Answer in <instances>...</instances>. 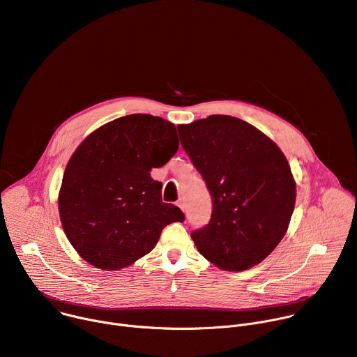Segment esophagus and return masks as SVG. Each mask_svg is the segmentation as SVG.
I'll return each instance as SVG.
<instances>
[{"instance_id":"esophagus-1","label":"esophagus","mask_w":357,"mask_h":357,"mask_svg":"<svg viewBox=\"0 0 357 357\" xmlns=\"http://www.w3.org/2000/svg\"><path fill=\"white\" fill-rule=\"evenodd\" d=\"M178 206L185 212V202H183L182 199H179V200H178Z\"/></svg>"}]
</instances>
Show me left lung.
<instances>
[{
	"instance_id": "left-lung-1",
	"label": "left lung",
	"mask_w": 357,
	"mask_h": 357,
	"mask_svg": "<svg viewBox=\"0 0 357 357\" xmlns=\"http://www.w3.org/2000/svg\"><path fill=\"white\" fill-rule=\"evenodd\" d=\"M181 144L212 196L211 222L190 237L226 271L261 263L287 233L296 186L282 151L264 132L231 116L178 127Z\"/></svg>"
}]
</instances>
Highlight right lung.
<instances>
[{
    "label": "right lung",
    "mask_w": 357,
    "mask_h": 357,
    "mask_svg": "<svg viewBox=\"0 0 357 357\" xmlns=\"http://www.w3.org/2000/svg\"><path fill=\"white\" fill-rule=\"evenodd\" d=\"M178 146L176 127L149 114L113 120L77 146L58 202L65 234L83 260L106 271L128 267L155 247L167 225L183 222L149 174Z\"/></svg>",
    "instance_id": "1"
}]
</instances>
